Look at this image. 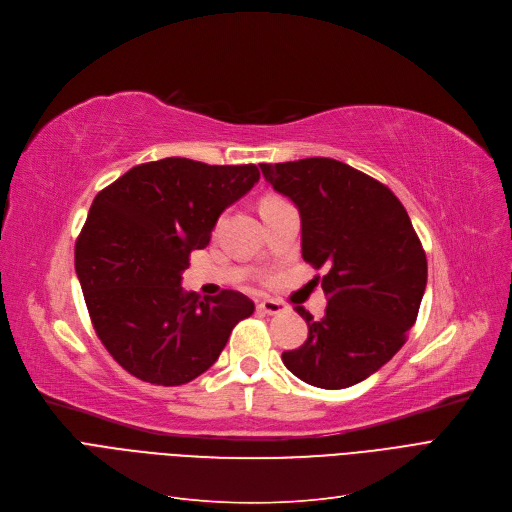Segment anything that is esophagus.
<instances>
[{
  "mask_svg": "<svg viewBox=\"0 0 512 512\" xmlns=\"http://www.w3.org/2000/svg\"><path fill=\"white\" fill-rule=\"evenodd\" d=\"M258 310H260V312H264V314H271V316H275V314L285 312V304H283V302H279V300H262V302L258 304Z\"/></svg>",
  "mask_w": 512,
  "mask_h": 512,
  "instance_id": "1",
  "label": "esophagus"
}]
</instances>
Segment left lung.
Listing matches in <instances>:
<instances>
[{"label":"left lung","mask_w":512,"mask_h":512,"mask_svg":"<svg viewBox=\"0 0 512 512\" xmlns=\"http://www.w3.org/2000/svg\"><path fill=\"white\" fill-rule=\"evenodd\" d=\"M262 177L294 202L302 258L323 277L321 321L304 308L302 348L283 364L308 385L344 389L377 373L404 346L427 287V258L400 200L379 181L333 158L260 164Z\"/></svg>","instance_id":"left-lung-1"}]
</instances>
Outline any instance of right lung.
Wrapping results in <instances>:
<instances>
[{"mask_svg":"<svg viewBox=\"0 0 512 512\" xmlns=\"http://www.w3.org/2000/svg\"><path fill=\"white\" fill-rule=\"evenodd\" d=\"M254 164L164 158L131 168L95 196L75 269L97 337L141 381L183 385L208 371L254 302L181 287L189 252L208 246L231 204L258 183Z\"/></svg>","mask_w":512,"mask_h":512,"instance_id":"obj_1","label":"right lung"}]
</instances>
